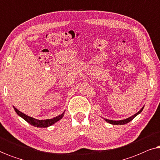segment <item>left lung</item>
Returning <instances> with one entry per match:
<instances>
[{
    "label": "left lung",
    "instance_id": "left-lung-1",
    "mask_svg": "<svg viewBox=\"0 0 160 160\" xmlns=\"http://www.w3.org/2000/svg\"><path fill=\"white\" fill-rule=\"evenodd\" d=\"M143 109V107L138 111V112L136 113L135 114H134L133 116H132V117L128 118V119H126L119 120V121H113V120H109V119H104L106 120L107 122H108V123H110L111 124H125L127 123H128V122H130V121H132V120L134 119V118L136 117L138 114H139V113L141 112Z\"/></svg>",
    "mask_w": 160,
    "mask_h": 160
}]
</instances>
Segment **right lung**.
<instances>
[{"label": "right lung", "mask_w": 160, "mask_h": 160, "mask_svg": "<svg viewBox=\"0 0 160 160\" xmlns=\"http://www.w3.org/2000/svg\"><path fill=\"white\" fill-rule=\"evenodd\" d=\"M14 110L16 111L17 114H18L19 117H21L22 118H23L25 120L26 122L30 123L31 125L37 127V128H48V127L54 124L55 122H58L59 120L62 119L64 116V113H62V114L58 116V117L52 118V119H45V120H39V119H34L31 117H29V116H27L25 113H22L21 111H19V110H17L16 108H14Z\"/></svg>", "instance_id": "obj_1"}]
</instances>
